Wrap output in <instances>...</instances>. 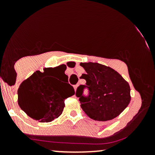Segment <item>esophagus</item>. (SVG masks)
Here are the masks:
<instances>
[{
	"label": "esophagus",
	"mask_w": 155,
	"mask_h": 155,
	"mask_svg": "<svg viewBox=\"0 0 155 155\" xmlns=\"http://www.w3.org/2000/svg\"><path fill=\"white\" fill-rule=\"evenodd\" d=\"M77 87H78V84H76V85H75V86H74V89H75V90H76Z\"/></svg>",
	"instance_id": "34e87169"
}]
</instances>
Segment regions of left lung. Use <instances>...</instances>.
Here are the masks:
<instances>
[{
    "label": "left lung",
    "instance_id": "left-lung-1",
    "mask_svg": "<svg viewBox=\"0 0 155 155\" xmlns=\"http://www.w3.org/2000/svg\"><path fill=\"white\" fill-rule=\"evenodd\" d=\"M80 65L86 71L81 78L86 80L87 86L80 85L76 96L80 97L78 92L85 86L90 90L87 99L79 98L83 111L94 120L104 122L116 118L130 102L128 82L116 71L102 64L89 62Z\"/></svg>",
    "mask_w": 155,
    "mask_h": 155
}]
</instances>
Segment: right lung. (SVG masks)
Instances as JSON below:
<instances>
[{"label": "right lung", "mask_w": 155, "mask_h": 155, "mask_svg": "<svg viewBox=\"0 0 155 155\" xmlns=\"http://www.w3.org/2000/svg\"><path fill=\"white\" fill-rule=\"evenodd\" d=\"M65 65L36 71L21 83L18 89V104L28 116L40 122H49L59 117L65 107V100L75 94L69 84L60 87L54 76L65 74Z\"/></svg>", "instance_id": "obj_1"}]
</instances>
